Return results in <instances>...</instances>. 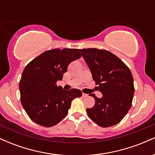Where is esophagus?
<instances>
[{
  "label": "esophagus",
  "mask_w": 155,
  "mask_h": 155,
  "mask_svg": "<svg viewBox=\"0 0 155 155\" xmlns=\"http://www.w3.org/2000/svg\"><path fill=\"white\" fill-rule=\"evenodd\" d=\"M82 96L84 97H86L88 96V94H85V93H84V92H82Z\"/></svg>",
  "instance_id": "esophagus-1"
}]
</instances>
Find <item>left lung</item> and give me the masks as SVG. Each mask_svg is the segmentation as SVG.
Instances as JSON below:
<instances>
[{"label": "left lung", "mask_w": 155, "mask_h": 155, "mask_svg": "<svg viewBox=\"0 0 155 155\" xmlns=\"http://www.w3.org/2000/svg\"><path fill=\"white\" fill-rule=\"evenodd\" d=\"M93 80L98 84L103 97L95 100V106L87 108L89 117L103 127L114 125L127 114L134 95L133 78L129 68L111 52L104 49H80Z\"/></svg>", "instance_id": "8db88e82"}]
</instances>
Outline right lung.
Here are the masks:
<instances>
[{
    "label": "right lung",
    "mask_w": 155,
    "mask_h": 155,
    "mask_svg": "<svg viewBox=\"0 0 155 155\" xmlns=\"http://www.w3.org/2000/svg\"><path fill=\"white\" fill-rule=\"evenodd\" d=\"M81 56L80 49H55L44 51L27 65L19 81L21 103L35 123L55 125L66 116L71 101L82 95L78 89L67 91L56 85L69 64Z\"/></svg>",
    "instance_id": "add662e5"
}]
</instances>
